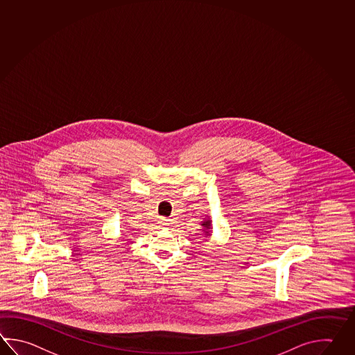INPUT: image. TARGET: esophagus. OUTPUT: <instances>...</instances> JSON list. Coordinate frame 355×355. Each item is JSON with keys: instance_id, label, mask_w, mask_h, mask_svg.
Listing matches in <instances>:
<instances>
[{"instance_id": "34e87169", "label": "esophagus", "mask_w": 355, "mask_h": 355, "mask_svg": "<svg viewBox=\"0 0 355 355\" xmlns=\"http://www.w3.org/2000/svg\"><path fill=\"white\" fill-rule=\"evenodd\" d=\"M160 224L163 225L164 227H168V226H169V220H168V218H162V220H160Z\"/></svg>"}]
</instances>
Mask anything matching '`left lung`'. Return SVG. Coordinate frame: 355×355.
I'll list each match as a JSON object with an SVG mask.
<instances>
[{"instance_id":"8db88e82","label":"left lung","mask_w":355,"mask_h":355,"mask_svg":"<svg viewBox=\"0 0 355 355\" xmlns=\"http://www.w3.org/2000/svg\"><path fill=\"white\" fill-rule=\"evenodd\" d=\"M210 221H205L202 225L205 226V227H206V230H210ZM206 234H209V232H206Z\"/></svg>"}]
</instances>
